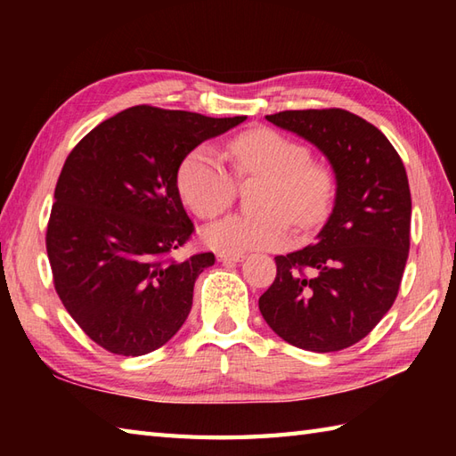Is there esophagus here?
Returning <instances> with one entry per match:
<instances>
[{
  "label": "esophagus",
  "instance_id": "1",
  "mask_svg": "<svg viewBox=\"0 0 456 456\" xmlns=\"http://www.w3.org/2000/svg\"><path fill=\"white\" fill-rule=\"evenodd\" d=\"M245 258V255H229V253H219L217 260L219 263H240V260Z\"/></svg>",
  "mask_w": 456,
  "mask_h": 456
}]
</instances>
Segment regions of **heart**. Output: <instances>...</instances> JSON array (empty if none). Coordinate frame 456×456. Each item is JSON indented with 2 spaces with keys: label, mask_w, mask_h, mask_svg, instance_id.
Returning a JSON list of instances; mask_svg holds the SVG:
<instances>
[{
  "label": "heart",
  "mask_w": 456,
  "mask_h": 456,
  "mask_svg": "<svg viewBox=\"0 0 456 456\" xmlns=\"http://www.w3.org/2000/svg\"><path fill=\"white\" fill-rule=\"evenodd\" d=\"M227 152L239 180H265L258 198L263 216H231L211 223L203 229L208 247L229 255L278 248L289 237V221L307 231L327 217L335 176L325 162L307 157L302 142L280 131L256 127L231 139ZM176 183L183 203L200 219L221 216L237 193L235 178L206 144L183 157Z\"/></svg>",
  "instance_id": "obj_1"
}]
</instances>
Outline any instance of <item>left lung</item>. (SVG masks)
Segmentation results:
<instances>
[{
	"label": "left lung",
	"instance_id": "1",
	"mask_svg": "<svg viewBox=\"0 0 456 456\" xmlns=\"http://www.w3.org/2000/svg\"><path fill=\"white\" fill-rule=\"evenodd\" d=\"M266 119L325 154L337 198L314 245L274 258L276 278L258 309L286 343L341 351L370 333L398 296L410 255L408 174L386 134L346 110H294Z\"/></svg>",
	"mask_w": 456,
	"mask_h": 456
}]
</instances>
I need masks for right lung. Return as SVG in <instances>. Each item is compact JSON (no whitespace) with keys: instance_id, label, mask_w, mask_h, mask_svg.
Returning <instances> with one entry per match:
<instances>
[{"instance_id":"1","label":"right lung","mask_w":456,"mask_h":456,"mask_svg":"<svg viewBox=\"0 0 456 456\" xmlns=\"http://www.w3.org/2000/svg\"><path fill=\"white\" fill-rule=\"evenodd\" d=\"M245 119L134 105L68 154L46 255L66 312L105 351L152 353L186 322L196 278L216 256H174L196 231L180 200L178 167L198 144Z\"/></svg>"}]
</instances>
